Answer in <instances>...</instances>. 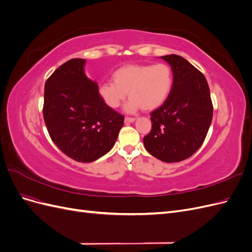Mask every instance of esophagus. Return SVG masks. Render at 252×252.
Here are the masks:
<instances>
[{
  "instance_id": "obj_1",
  "label": "esophagus",
  "mask_w": 252,
  "mask_h": 252,
  "mask_svg": "<svg viewBox=\"0 0 252 252\" xmlns=\"http://www.w3.org/2000/svg\"><path fill=\"white\" fill-rule=\"evenodd\" d=\"M134 121H135V118H130V117L125 118V123H132Z\"/></svg>"
}]
</instances>
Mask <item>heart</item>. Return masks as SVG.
Returning a JSON list of instances; mask_svg holds the SVG:
<instances>
[{
  "instance_id": "b5f03b06",
  "label": "heart",
  "mask_w": 252,
  "mask_h": 252,
  "mask_svg": "<svg viewBox=\"0 0 252 252\" xmlns=\"http://www.w3.org/2000/svg\"><path fill=\"white\" fill-rule=\"evenodd\" d=\"M173 85L172 68L165 63L128 64L112 73V82L98 86V96L110 109H116L128 95L125 109L155 110L168 98Z\"/></svg>"
}]
</instances>
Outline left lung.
<instances>
[{
	"mask_svg": "<svg viewBox=\"0 0 252 252\" xmlns=\"http://www.w3.org/2000/svg\"><path fill=\"white\" fill-rule=\"evenodd\" d=\"M173 72L168 98L150 113L151 131L144 136L150 155L166 163L181 162L199 149L212 121L213 106L204 74L178 55L161 57Z\"/></svg>",
	"mask_w": 252,
	"mask_h": 252,
	"instance_id": "left-lung-1",
	"label": "left lung"
}]
</instances>
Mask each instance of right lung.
Returning a JSON list of instances; mask_svg holds the SVG:
<instances>
[{
    "mask_svg": "<svg viewBox=\"0 0 252 252\" xmlns=\"http://www.w3.org/2000/svg\"><path fill=\"white\" fill-rule=\"evenodd\" d=\"M85 62L71 59L47 79L43 116L58 148L74 161L90 163L113 147L124 116L103 103L97 84L84 72Z\"/></svg>",
    "mask_w": 252,
    "mask_h": 252,
    "instance_id": "add662e5",
    "label": "right lung"
}]
</instances>
